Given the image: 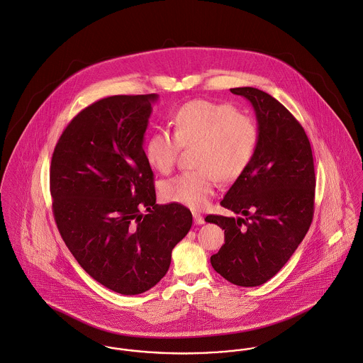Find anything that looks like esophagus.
Wrapping results in <instances>:
<instances>
[{
    "mask_svg": "<svg viewBox=\"0 0 363 363\" xmlns=\"http://www.w3.org/2000/svg\"><path fill=\"white\" fill-rule=\"evenodd\" d=\"M194 220H195V224L196 225H201V224H204V218H203V216H201V213H194Z\"/></svg>",
    "mask_w": 363,
    "mask_h": 363,
    "instance_id": "obj_1",
    "label": "esophagus"
}]
</instances>
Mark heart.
Returning <instances> with one entry per match:
<instances>
[{
    "instance_id": "heart-1",
    "label": "heart",
    "mask_w": 363,
    "mask_h": 363,
    "mask_svg": "<svg viewBox=\"0 0 363 363\" xmlns=\"http://www.w3.org/2000/svg\"><path fill=\"white\" fill-rule=\"evenodd\" d=\"M174 133L152 132L145 143L149 164L167 174L184 147L192 149L196 169L162 182V196L199 210L207 206L217 181L237 179L252 162L259 139L255 120L225 103L192 100L179 107L172 118Z\"/></svg>"
}]
</instances>
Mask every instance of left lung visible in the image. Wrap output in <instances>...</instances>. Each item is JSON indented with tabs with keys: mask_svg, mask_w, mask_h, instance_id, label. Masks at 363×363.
Here are the masks:
<instances>
[{
	"mask_svg": "<svg viewBox=\"0 0 363 363\" xmlns=\"http://www.w3.org/2000/svg\"><path fill=\"white\" fill-rule=\"evenodd\" d=\"M231 93L253 106L259 139L252 162L220 201L245 217H206L225 237L210 262L227 281L257 286L281 270L312 224L315 164L305 129L279 100L255 87Z\"/></svg>",
	"mask_w": 363,
	"mask_h": 363,
	"instance_id": "left-lung-1",
	"label": "left lung"
}]
</instances>
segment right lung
<instances>
[{
  "label": "right lung",
  "instance_id": "obj_1",
  "mask_svg": "<svg viewBox=\"0 0 363 363\" xmlns=\"http://www.w3.org/2000/svg\"><path fill=\"white\" fill-rule=\"evenodd\" d=\"M156 100L157 94H121L83 108L60 136L50 167L62 240L90 277L122 295L160 281L174 246L192 227L185 206L156 204L143 150Z\"/></svg>",
  "mask_w": 363,
  "mask_h": 363
}]
</instances>
